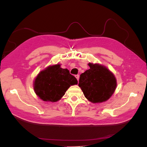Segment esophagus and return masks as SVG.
<instances>
[{
	"instance_id": "1",
	"label": "esophagus",
	"mask_w": 147,
	"mask_h": 147,
	"mask_svg": "<svg viewBox=\"0 0 147 147\" xmlns=\"http://www.w3.org/2000/svg\"><path fill=\"white\" fill-rule=\"evenodd\" d=\"M75 78H77V80L78 81L79 80V77H80V76H79V75H75Z\"/></svg>"
}]
</instances>
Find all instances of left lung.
I'll return each mask as SVG.
<instances>
[{
    "instance_id": "1",
    "label": "left lung",
    "mask_w": 147,
    "mask_h": 147,
    "mask_svg": "<svg viewBox=\"0 0 147 147\" xmlns=\"http://www.w3.org/2000/svg\"><path fill=\"white\" fill-rule=\"evenodd\" d=\"M90 69L80 75L78 86L86 98L93 104L109 100L116 90L117 78L105 65L88 63Z\"/></svg>"
}]
</instances>
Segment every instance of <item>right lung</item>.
<instances>
[{"label":"right lung","mask_w":147,"mask_h":147,"mask_svg":"<svg viewBox=\"0 0 147 147\" xmlns=\"http://www.w3.org/2000/svg\"><path fill=\"white\" fill-rule=\"evenodd\" d=\"M61 64L48 66L35 77L33 87L36 95L45 102H56L61 99L70 86L78 84L67 69Z\"/></svg>","instance_id":"obj_1"}]
</instances>
